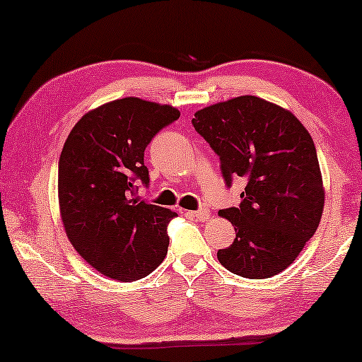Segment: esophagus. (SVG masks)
I'll return each instance as SVG.
<instances>
[{
	"instance_id": "obj_1",
	"label": "esophagus",
	"mask_w": 362,
	"mask_h": 362,
	"mask_svg": "<svg viewBox=\"0 0 362 362\" xmlns=\"http://www.w3.org/2000/svg\"><path fill=\"white\" fill-rule=\"evenodd\" d=\"M191 216L192 217H196L197 221H207L209 219V211L207 209H199V211H194V212H191Z\"/></svg>"
}]
</instances>
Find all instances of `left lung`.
Instances as JSON below:
<instances>
[{
	"label": "left lung",
	"mask_w": 362,
	"mask_h": 362,
	"mask_svg": "<svg viewBox=\"0 0 362 362\" xmlns=\"http://www.w3.org/2000/svg\"><path fill=\"white\" fill-rule=\"evenodd\" d=\"M221 160L227 186L240 180V204L219 211L235 239L217 259L232 274L270 279L318 229L325 206L315 143L293 113L255 95L219 102L192 118Z\"/></svg>",
	"instance_id": "left-lung-1"
}]
</instances>
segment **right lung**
<instances>
[{
    "mask_svg": "<svg viewBox=\"0 0 362 362\" xmlns=\"http://www.w3.org/2000/svg\"><path fill=\"white\" fill-rule=\"evenodd\" d=\"M180 118L171 105L118 98L87 112L64 143L59 160V207L77 254L108 279L135 281L165 260L166 227L176 212L141 201L148 185L145 148Z\"/></svg>",
    "mask_w": 362,
    "mask_h": 362,
    "instance_id": "add662e5",
    "label": "right lung"
}]
</instances>
